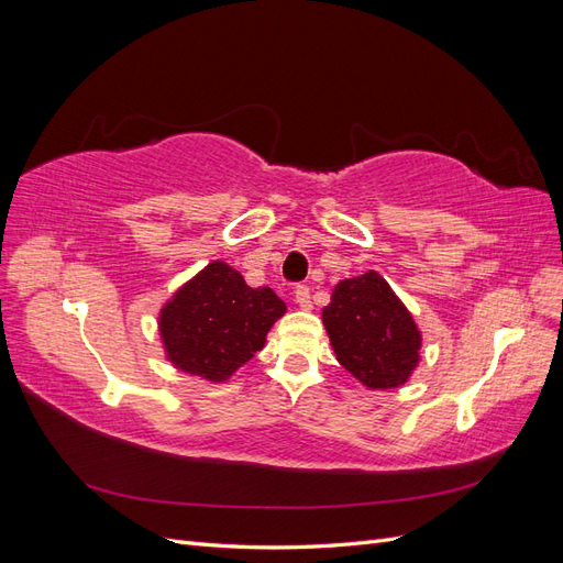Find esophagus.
<instances>
[{
  "mask_svg": "<svg viewBox=\"0 0 563 563\" xmlns=\"http://www.w3.org/2000/svg\"><path fill=\"white\" fill-rule=\"evenodd\" d=\"M294 298H296V305L300 310H310L312 308V296H310V288L308 286H296L294 291Z\"/></svg>",
  "mask_w": 563,
  "mask_h": 563,
  "instance_id": "obj_1",
  "label": "esophagus"
}]
</instances>
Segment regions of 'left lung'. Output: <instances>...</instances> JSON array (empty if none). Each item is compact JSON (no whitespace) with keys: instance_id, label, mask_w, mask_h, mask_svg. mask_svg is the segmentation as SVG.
Segmentation results:
<instances>
[{"instance_id":"obj_1","label":"left lung","mask_w":563,"mask_h":563,"mask_svg":"<svg viewBox=\"0 0 563 563\" xmlns=\"http://www.w3.org/2000/svg\"><path fill=\"white\" fill-rule=\"evenodd\" d=\"M321 319L338 362L368 389H391L411 378L422 335L378 272L338 282Z\"/></svg>"}]
</instances>
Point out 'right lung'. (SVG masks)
I'll return each instance as SVG.
<instances>
[{
  "label": "right lung",
  "mask_w": 563,
  "mask_h": 563,
  "mask_svg": "<svg viewBox=\"0 0 563 563\" xmlns=\"http://www.w3.org/2000/svg\"><path fill=\"white\" fill-rule=\"evenodd\" d=\"M286 302L267 286L251 288L223 261L183 284L159 312L166 360L211 383H223L263 350Z\"/></svg>",
  "instance_id": "add662e5"
}]
</instances>
